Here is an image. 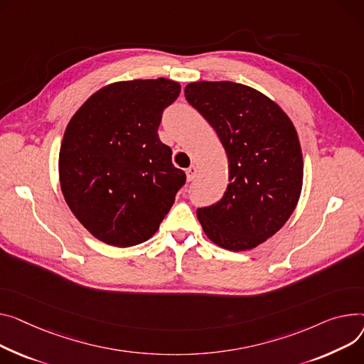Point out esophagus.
Instances as JSON below:
<instances>
[{
    "instance_id": "esophagus-1",
    "label": "esophagus",
    "mask_w": 364,
    "mask_h": 364,
    "mask_svg": "<svg viewBox=\"0 0 364 364\" xmlns=\"http://www.w3.org/2000/svg\"><path fill=\"white\" fill-rule=\"evenodd\" d=\"M186 176H187V181H193V180H195L196 176H198V166H195V165L188 166V168L186 169Z\"/></svg>"
}]
</instances>
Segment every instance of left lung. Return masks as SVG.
Returning a JSON list of instances; mask_svg holds the SVG:
<instances>
[{"label":"left lung","mask_w":364,"mask_h":364,"mask_svg":"<svg viewBox=\"0 0 364 364\" xmlns=\"http://www.w3.org/2000/svg\"><path fill=\"white\" fill-rule=\"evenodd\" d=\"M184 95L216 132L228 158L224 196L198 209L199 223L223 249H255L297 206L303 155L296 127L278 104L246 85L193 82Z\"/></svg>","instance_id":"obj_1"}]
</instances>
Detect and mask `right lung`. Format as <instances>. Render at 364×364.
<instances>
[{
    "mask_svg": "<svg viewBox=\"0 0 364 364\" xmlns=\"http://www.w3.org/2000/svg\"><path fill=\"white\" fill-rule=\"evenodd\" d=\"M180 90L164 77L111 83L70 119L58 159L63 195L107 245L130 247L151 238L186 183L158 136L162 112Z\"/></svg>",
    "mask_w": 364,
    "mask_h": 364,
    "instance_id": "1",
    "label": "right lung"
}]
</instances>
